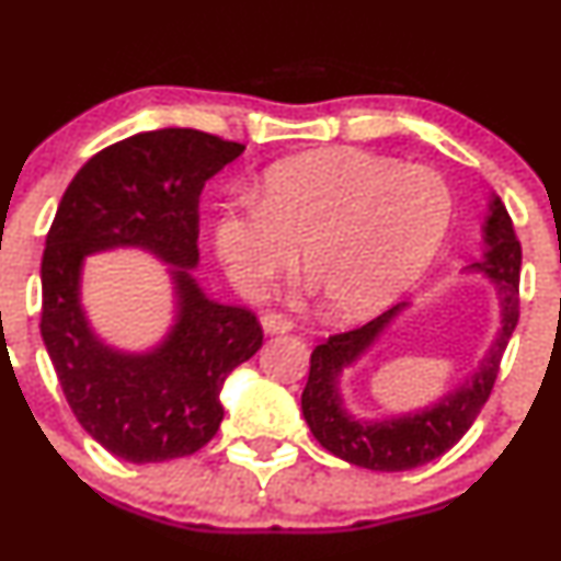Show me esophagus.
I'll use <instances>...</instances> for the list:
<instances>
[{
    "instance_id": "obj_1",
    "label": "esophagus",
    "mask_w": 561,
    "mask_h": 561,
    "mask_svg": "<svg viewBox=\"0 0 561 561\" xmlns=\"http://www.w3.org/2000/svg\"><path fill=\"white\" fill-rule=\"evenodd\" d=\"M261 327H263V332H266V334H285V332H289V329H293V321H289L287 316H282V313H266L261 319Z\"/></svg>"
}]
</instances>
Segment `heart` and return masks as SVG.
<instances>
[{"instance_id":"heart-1","label":"heart","mask_w":561,"mask_h":561,"mask_svg":"<svg viewBox=\"0 0 561 561\" xmlns=\"http://www.w3.org/2000/svg\"><path fill=\"white\" fill-rule=\"evenodd\" d=\"M451 195L428 167L321 148L263 174L259 204H229L214 251L242 293L259 295L293 268L321 289L336 319H366L428 272L449 232Z\"/></svg>"}]
</instances>
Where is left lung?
<instances>
[{
    "mask_svg": "<svg viewBox=\"0 0 561 561\" xmlns=\"http://www.w3.org/2000/svg\"><path fill=\"white\" fill-rule=\"evenodd\" d=\"M483 253L481 259L465 266V274H478L489 279L499 298V332L478 368L455 389L442 394L426 408L410 410L400 415L360 417L350 410L342 391V376L357 366L381 336L394 327L397 319L408 313V302L383 310L379 319L353 332L329 336L310 355L308 383L302 389V417L310 434L319 438L323 449L334 457L366 470L379 473H400V470L426 465L460 442L465 431L473 426L481 408L489 400L499 374V360L519 316V263L523 251L515 238V227L499 195L489 193L483 216Z\"/></svg>",
    "mask_w": 561,
    "mask_h": 561,
    "instance_id": "obj_1",
    "label": "left lung"
}]
</instances>
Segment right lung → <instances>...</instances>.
Listing matches in <instances>:
<instances>
[{"label": "right lung", "instance_id": "1", "mask_svg": "<svg viewBox=\"0 0 561 561\" xmlns=\"http://www.w3.org/2000/svg\"><path fill=\"white\" fill-rule=\"evenodd\" d=\"M242 151L187 127L130 135L80 167L46 234V353L80 426L125 462H164L206 447L225 417L227 376L263 345L251 310L211 300L193 274L201 191ZM106 250H144L171 266L173 323L151 348H114L87 319L82 266Z\"/></svg>", "mask_w": 561, "mask_h": 561}]
</instances>
